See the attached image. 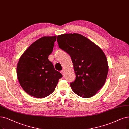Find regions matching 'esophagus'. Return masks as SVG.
<instances>
[{
    "mask_svg": "<svg viewBox=\"0 0 129 129\" xmlns=\"http://www.w3.org/2000/svg\"><path fill=\"white\" fill-rule=\"evenodd\" d=\"M60 72H61V73L63 74V75H64V74H65V71L64 70H62L61 71H60Z\"/></svg>",
    "mask_w": 129,
    "mask_h": 129,
    "instance_id": "34e87169",
    "label": "esophagus"
}]
</instances>
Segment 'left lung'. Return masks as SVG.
Masks as SVG:
<instances>
[{
	"label": "left lung",
	"mask_w": 129,
	"mask_h": 129,
	"mask_svg": "<svg viewBox=\"0 0 129 129\" xmlns=\"http://www.w3.org/2000/svg\"><path fill=\"white\" fill-rule=\"evenodd\" d=\"M60 48L70 56L76 78L70 83L73 91L84 98L93 96L105 83L108 71L106 57L102 49L79 33L57 36Z\"/></svg>",
	"instance_id": "8db88e82"
}]
</instances>
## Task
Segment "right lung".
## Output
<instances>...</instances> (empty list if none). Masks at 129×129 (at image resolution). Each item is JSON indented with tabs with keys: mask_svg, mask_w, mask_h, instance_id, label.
<instances>
[{
	"mask_svg": "<svg viewBox=\"0 0 129 129\" xmlns=\"http://www.w3.org/2000/svg\"><path fill=\"white\" fill-rule=\"evenodd\" d=\"M57 37H43L32 44L22 54L17 66L21 86L31 96L44 98L54 91L63 75L48 59Z\"/></svg>",
	"mask_w": 129,
	"mask_h": 129,
	"instance_id": "add662e5",
	"label": "right lung"
}]
</instances>
